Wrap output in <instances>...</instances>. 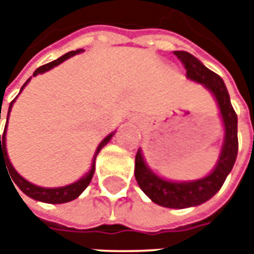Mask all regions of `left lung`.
Wrapping results in <instances>:
<instances>
[{
  "label": "left lung",
  "mask_w": 254,
  "mask_h": 254,
  "mask_svg": "<svg viewBox=\"0 0 254 254\" xmlns=\"http://www.w3.org/2000/svg\"><path fill=\"white\" fill-rule=\"evenodd\" d=\"M174 54L182 62L187 70V76L190 79L202 83L213 93L219 106L222 120L225 124V142L222 147L218 165L208 177L202 180L192 181V182H170L162 180L148 170L142 158L141 150H138L135 154L134 175L142 192L147 196H150L152 202L161 206L182 209L206 202L222 188L228 174L232 171L233 164L236 161L239 142H238V116L235 109L232 107L228 89L219 74L209 70L195 56H192L188 52L175 51Z\"/></svg>",
  "instance_id": "8db88e82"
}]
</instances>
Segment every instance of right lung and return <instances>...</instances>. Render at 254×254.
<instances>
[{"label": "right lung", "mask_w": 254, "mask_h": 254, "mask_svg": "<svg viewBox=\"0 0 254 254\" xmlns=\"http://www.w3.org/2000/svg\"><path fill=\"white\" fill-rule=\"evenodd\" d=\"M79 52H80V49H77V51H70V52L64 54V56H61L59 59L54 61V62H49V64L39 66V67H38V69L34 72V76H36L38 73H44V72H46V70L52 69V67L56 66V64H59L61 62H64V59H67V58H70V56H73V55L79 54ZM28 82H29V79L25 82V84L22 86V89L26 86ZM22 89H21V90H22ZM12 103H14V100H12L11 104H9L8 116H6V122H8V117H9V112H11ZM0 119H1V109H0ZM5 131H6V124H5V128H4V132H2V135H0V168H1V164H4H4L6 163L7 165L5 166L6 168H5V170L9 172L11 180L14 181L16 187L22 190L25 195H28L29 198H32V199H36V200H41V202H46V203H64V202H69V200H73L74 198H77V196H79V195H80V193L87 188V185H89V184H90V181H92L93 174H94V161H96L97 154H99V151L102 150L103 147H104L107 142L110 141V138L113 137V134H110V135H107V137H106V138L99 144V147H97V150H96V154H94V160H93L92 168H90V171L84 175L82 180H79L77 182L72 184V185L62 187V188H41V187H36V185H34V184H31V182H28L26 180H24V178H22V177H21V175L14 170V167L11 165V162H9V160H8V155H6V148H5ZM15 190H16V188H15ZM16 192H18V190H16Z\"/></svg>", "instance_id": "right-lung-1"}]
</instances>
